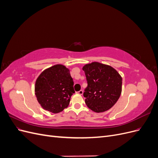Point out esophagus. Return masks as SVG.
<instances>
[{
	"instance_id": "esophagus-1",
	"label": "esophagus",
	"mask_w": 158,
	"mask_h": 158,
	"mask_svg": "<svg viewBox=\"0 0 158 158\" xmlns=\"http://www.w3.org/2000/svg\"><path fill=\"white\" fill-rule=\"evenodd\" d=\"M83 92H84L83 90H80V91H78V92H77L76 93L80 94V95H82V94H83Z\"/></svg>"
}]
</instances>
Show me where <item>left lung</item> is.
I'll list each match as a JSON object with an SVG mask.
<instances>
[{
  "label": "left lung",
  "mask_w": 158,
  "mask_h": 158,
  "mask_svg": "<svg viewBox=\"0 0 158 158\" xmlns=\"http://www.w3.org/2000/svg\"><path fill=\"white\" fill-rule=\"evenodd\" d=\"M88 86L84 92L85 103L96 113L111 109L117 103L122 92V77L112 66L92 62L83 67Z\"/></svg>",
  "instance_id": "1"
}]
</instances>
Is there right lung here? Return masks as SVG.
<instances>
[{
  "label": "right lung",
  "mask_w": 158,
  "mask_h": 158,
  "mask_svg": "<svg viewBox=\"0 0 158 158\" xmlns=\"http://www.w3.org/2000/svg\"><path fill=\"white\" fill-rule=\"evenodd\" d=\"M70 70L63 64L46 69L35 80V94L41 107L52 113H58L70 103L75 93Z\"/></svg>",
  "instance_id": "add662e5"
}]
</instances>
